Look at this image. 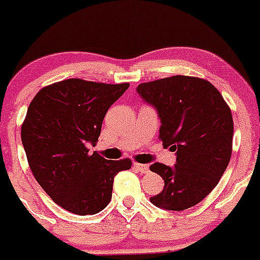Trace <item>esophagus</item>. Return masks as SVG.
I'll return each mask as SVG.
<instances>
[{
  "label": "esophagus",
  "mask_w": 260,
  "mask_h": 260,
  "mask_svg": "<svg viewBox=\"0 0 260 260\" xmlns=\"http://www.w3.org/2000/svg\"><path fill=\"white\" fill-rule=\"evenodd\" d=\"M134 168L138 172H141V173H147V172L150 171V167H148V165L139 164V162H134Z\"/></svg>",
  "instance_id": "34e87169"
}]
</instances>
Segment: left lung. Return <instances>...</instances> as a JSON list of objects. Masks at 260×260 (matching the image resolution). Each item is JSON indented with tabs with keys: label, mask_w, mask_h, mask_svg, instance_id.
<instances>
[{
	"label": "left lung",
	"mask_w": 260,
	"mask_h": 260,
	"mask_svg": "<svg viewBox=\"0 0 260 260\" xmlns=\"http://www.w3.org/2000/svg\"><path fill=\"white\" fill-rule=\"evenodd\" d=\"M161 121L160 141L176 151V164L155 162L150 169L164 190L150 198L156 207L183 211L203 201L228 167L233 142L231 108L213 84L202 78L174 75L137 87Z\"/></svg>",
	"instance_id": "8db88e82"
}]
</instances>
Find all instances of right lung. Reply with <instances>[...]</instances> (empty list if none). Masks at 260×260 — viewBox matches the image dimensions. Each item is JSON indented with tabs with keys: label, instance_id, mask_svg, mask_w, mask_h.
I'll list each match as a JSON object with an SVG mask.
<instances>
[{
	"label": "right lung",
	"instance_id": "add662e5",
	"mask_svg": "<svg viewBox=\"0 0 260 260\" xmlns=\"http://www.w3.org/2000/svg\"><path fill=\"white\" fill-rule=\"evenodd\" d=\"M128 83L66 79L41 88L22 123L29 169L52 201L77 215H95L112 199L114 177L132 168L130 158L107 160L88 153L103 119Z\"/></svg>",
	"mask_w": 260,
	"mask_h": 260
}]
</instances>
